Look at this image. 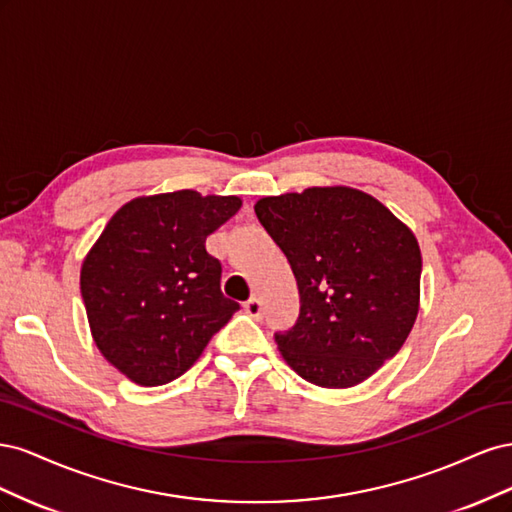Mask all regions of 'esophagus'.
Returning <instances> with one entry per match:
<instances>
[{
  "instance_id": "obj_1",
  "label": "esophagus",
  "mask_w": 512,
  "mask_h": 512,
  "mask_svg": "<svg viewBox=\"0 0 512 512\" xmlns=\"http://www.w3.org/2000/svg\"><path fill=\"white\" fill-rule=\"evenodd\" d=\"M245 312L250 314L254 320H260L262 318V301L258 297H252L250 301H245Z\"/></svg>"
}]
</instances>
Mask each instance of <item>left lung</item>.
I'll use <instances>...</instances> for the list:
<instances>
[{"label":"left lung","instance_id":"8db88e82","mask_svg":"<svg viewBox=\"0 0 512 512\" xmlns=\"http://www.w3.org/2000/svg\"><path fill=\"white\" fill-rule=\"evenodd\" d=\"M258 222L297 277L301 312L275 333L297 374L324 389L367 380L404 346L421 299L414 232L361 190L307 188L260 198Z\"/></svg>","mask_w":512,"mask_h":512}]
</instances>
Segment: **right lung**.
Returning <instances> with one entry per match:
<instances>
[{
    "mask_svg": "<svg viewBox=\"0 0 512 512\" xmlns=\"http://www.w3.org/2000/svg\"><path fill=\"white\" fill-rule=\"evenodd\" d=\"M239 209L237 196L194 190L134 198L85 256L91 335L132 382L160 386L185 374L239 309L222 294V265L205 247Z\"/></svg>",
    "mask_w": 512,
    "mask_h": 512,
    "instance_id": "1",
    "label": "right lung"
}]
</instances>
